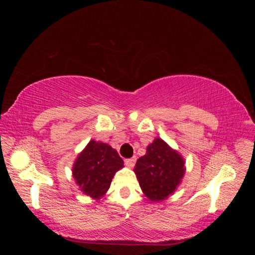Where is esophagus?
<instances>
[{
	"mask_svg": "<svg viewBox=\"0 0 255 255\" xmlns=\"http://www.w3.org/2000/svg\"><path fill=\"white\" fill-rule=\"evenodd\" d=\"M126 165L128 167H134L135 163H136V157H130V158H127L126 160Z\"/></svg>",
	"mask_w": 255,
	"mask_h": 255,
	"instance_id": "obj_1",
	"label": "esophagus"
}]
</instances>
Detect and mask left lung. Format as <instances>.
<instances>
[{
	"mask_svg": "<svg viewBox=\"0 0 255 255\" xmlns=\"http://www.w3.org/2000/svg\"><path fill=\"white\" fill-rule=\"evenodd\" d=\"M134 172L143 194L151 201H163L172 195L185 174V161L179 152L155 138L145 155L137 159Z\"/></svg>",
	"mask_w": 255,
	"mask_h": 255,
	"instance_id": "8db88e82",
	"label": "left lung"
}]
</instances>
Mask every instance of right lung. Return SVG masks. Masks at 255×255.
Listing matches in <instances>:
<instances>
[{
  "label": "right lung",
  "instance_id": "1",
  "mask_svg": "<svg viewBox=\"0 0 255 255\" xmlns=\"http://www.w3.org/2000/svg\"><path fill=\"white\" fill-rule=\"evenodd\" d=\"M122 167V158L111 145L90 140L75 159L72 174L85 195L100 199L109 190L115 173Z\"/></svg>",
  "mask_w": 255,
  "mask_h": 255
}]
</instances>
